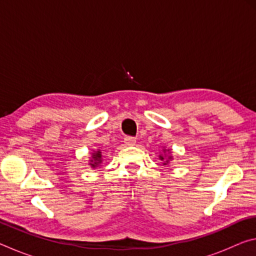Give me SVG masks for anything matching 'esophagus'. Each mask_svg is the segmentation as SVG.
I'll list each match as a JSON object with an SVG mask.
<instances>
[{
	"instance_id": "esophagus-1",
	"label": "esophagus",
	"mask_w": 256,
	"mask_h": 256,
	"mask_svg": "<svg viewBox=\"0 0 256 256\" xmlns=\"http://www.w3.org/2000/svg\"><path fill=\"white\" fill-rule=\"evenodd\" d=\"M136 138L134 136H126L124 138V144L125 146H134L136 144Z\"/></svg>"
}]
</instances>
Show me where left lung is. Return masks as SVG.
<instances>
[{
	"label": "left lung",
	"instance_id": "obj_1",
	"mask_svg": "<svg viewBox=\"0 0 256 256\" xmlns=\"http://www.w3.org/2000/svg\"><path fill=\"white\" fill-rule=\"evenodd\" d=\"M170 158H172V157H170ZM170 158H168V159H170ZM160 159L164 160V157H162V156H160ZM166 162H168V160H166Z\"/></svg>",
	"mask_w": 256,
	"mask_h": 256
}]
</instances>
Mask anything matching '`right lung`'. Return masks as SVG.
Returning a JSON list of instances; mask_svg holds the SVG:
<instances>
[{
    "instance_id": "add662e5",
    "label": "right lung",
    "mask_w": 256,
    "mask_h": 256,
    "mask_svg": "<svg viewBox=\"0 0 256 256\" xmlns=\"http://www.w3.org/2000/svg\"><path fill=\"white\" fill-rule=\"evenodd\" d=\"M99 164H102V152L100 151H97V152L92 154V167L96 168L99 166Z\"/></svg>"
}]
</instances>
